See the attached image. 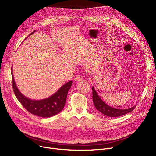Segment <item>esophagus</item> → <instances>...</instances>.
<instances>
[{
    "instance_id": "obj_1",
    "label": "esophagus",
    "mask_w": 156,
    "mask_h": 156,
    "mask_svg": "<svg viewBox=\"0 0 156 156\" xmlns=\"http://www.w3.org/2000/svg\"><path fill=\"white\" fill-rule=\"evenodd\" d=\"M83 80V76L81 75H78L76 76V77H75V81L76 82H80L81 81Z\"/></svg>"
}]
</instances>
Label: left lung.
<instances>
[{
  "mask_svg": "<svg viewBox=\"0 0 156 156\" xmlns=\"http://www.w3.org/2000/svg\"><path fill=\"white\" fill-rule=\"evenodd\" d=\"M92 100L94 106L100 112H101L102 114L106 115L109 117H118L122 115H124L127 114L130 112L133 111L135 106L133 107H131L127 109H119V108H115L110 107L109 105H107L106 103L103 101L98 96L96 90L92 87Z\"/></svg>",
  "mask_w": 156,
  "mask_h": 156,
  "instance_id": "1",
  "label": "left lung"
}]
</instances>
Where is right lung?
Segmentation results:
<instances>
[{
	"label": "right lung",
	"mask_w": 156,
	"mask_h": 156,
	"mask_svg": "<svg viewBox=\"0 0 156 156\" xmlns=\"http://www.w3.org/2000/svg\"><path fill=\"white\" fill-rule=\"evenodd\" d=\"M34 32L35 30L31 34ZM12 77L14 94L21 105L32 114L44 118L55 116L63 109L66 101L68 90L72 84V81H70L64 84L57 92L51 96L41 100H32L23 96L19 90L14 81L12 72Z\"/></svg>",
	"instance_id": "add662e5"
}]
</instances>
